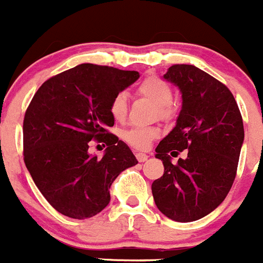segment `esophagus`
<instances>
[{
	"label": "esophagus",
	"mask_w": 263,
	"mask_h": 263,
	"mask_svg": "<svg viewBox=\"0 0 263 263\" xmlns=\"http://www.w3.org/2000/svg\"><path fill=\"white\" fill-rule=\"evenodd\" d=\"M135 156H136V159H138L140 163H144L145 160L148 159V155L147 154H141V152H136V154H135Z\"/></svg>",
	"instance_id": "obj_1"
}]
</instances>
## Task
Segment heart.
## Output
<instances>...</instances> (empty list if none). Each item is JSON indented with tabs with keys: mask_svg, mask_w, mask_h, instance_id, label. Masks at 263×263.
I'll return each instance as SVG.
<instances>
[{
	"mask_svg": "<svg viewBox=\"0 0 263 263\" xmlns=\"http://www.w3.org/2000/svg\"><path fill=\"white\" fill-rule=\"evenodd\" d=\"M138 92L157 107V115L163 120L173 116V91L170 84L159 77H148L138 86ZM109 112L116 122L124 120L127 115V98L125 93H116L109 104ZM160 135L156 127H132L123 134V139L131 147L145 149Z\"/></svg>",
	"mask_w": 263,
	"mask_h": 263,
	"instance_id": "b5f03b06",
	"label": "heart"
}]
</instances>
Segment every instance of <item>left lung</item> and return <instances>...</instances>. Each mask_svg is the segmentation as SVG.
Here are the masks:
<instances>
[{
	"label": "left lung",
	"instance_id": "left-lung-1",
	"mask_svg": "<svg viewBox=\"0 0 263 263\" xmlns=\"http://www.w3.org/2000/svg\"><path fill=\"white\" fill-rule=\"evenodd\" d=\"M164 79L177 86L182 106L176 127L160 141L164 175L152 182L156 206L177 222L200 220L225 200L236 179L243 123L229 88L192 65H173ZM187 149L185 159L172 164Z\"/></svg>",
	"mask_w": 263,
	"mask_h": 263
}]
</instances>
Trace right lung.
<instances>
[{
	"instance_id": "add662e5",
	"label": "right lung",
	"mask_w": 263,
	"mask_h": 263,
	"mask_svg": "<svg viewBox=\"0 0 263 263\" xmlns=\"http://www.w3.org/2000/svg\"><path fill=\"white\" fill-rule=\"evenodd\" d=\"M138 71L83 63L47 79L24 119V160L36 188L63 216L84 220L108 205L109 188L138 164L124 141L107 131L109 104L139 79ZM107 145L103 158L88 154L89 141Z\"/></svg>"
}]
</instances>
